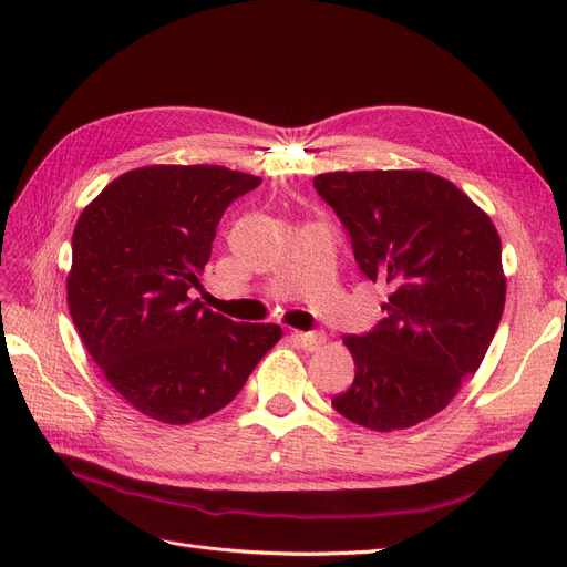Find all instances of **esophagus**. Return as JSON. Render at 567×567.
<instances>
[{"instance_id": "1", "label": "esophagus", "mask_w": 567, "mask_h": 567, "mask_svg": "<svg viewBox=\"0 0 567 567\" xmlns=\"http://www.w3.org/2000/svg\"><path fill=\"white\" fill-rule=\"evenodd\" d=\"M290 340L296 342V346H300L302 350H317L323 346L326 336L319 333V331H310V333H302V331H293L290 333Z\"/></svg>"}]
</instances>
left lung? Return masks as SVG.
Wrapping results in <instances>:
<instances>
[{
	"label": "left lung",
	"instance_id": "8db88e82",
	"mask_svg": "<svg viewBox=\"0 0 567 567\" xmlns=\"http://www.w3.org/2000/svg\"><path fill=\"white\" fill-rule=\"evenodd\" d=\"M315 188L346 227L357 267L388 288L385 317L346 338L354 381L333 409L381 433L435 416L499 329V234L452 182L423 169L329 173Z\"/></svg>",
	"mask_w": 567,
	"mask_h": 567
}]
</instances>
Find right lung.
Wrapping results in <instances>:
<instances>
[{
    "instance_id": "obj_1",
    "label": "right lung",
    "mask_w": 567,
    "mask_h": 567,
    "mask_svg": "<svg viewBox=\"0 0 567 567\" xmlns=\"http://www.w3.org/2000/svg\"><path fill=\"white\" fill-rule=\"evenodd\" d=\"M260 177L151 165L113 179L73 231L68 310L109 383L142 414L192 423L227 406L281 338L192 298L229 203Z\"/></svg>"
}]
</instances>
